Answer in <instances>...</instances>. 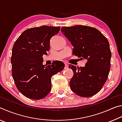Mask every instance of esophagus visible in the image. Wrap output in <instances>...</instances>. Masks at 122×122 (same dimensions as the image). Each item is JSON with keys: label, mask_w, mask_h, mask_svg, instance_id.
Returning a JSON list of instances; mask_svg holds the SVG:
<instances>
[{"label": "esophagus", "mask_w": 122, "mask_h": 122, "mask_svg": "<svg viewBox=\"0 0 122 122\" xmlns=\"http://www.w3.org/2000/svg\"><path fill=\"white\" fill-rule=\"evenodd\" d=\"M68 67V64L65 63V69H67Z\"/></svg>", "instance_id": "34e87169"}]
</instances>
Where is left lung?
<instances>
[{"instance_id":"obj_1","label":"left lung","mask_w":122,"mask_h":122,"mask_svg":"<svg viewBox=\"0 0 122 122\" xmlns=\"http://www.w3.org/2000/svg\"><path fill=\"white\" fill-rule=\"evenodd\" d=\"M61 30L74 47L73 54L86 60L83 67L69 66L74 73L70 87L80 96L95 95L106 83L110 71L111 53L108 40L90 26L62 27Z\"/></svg>"}]
</instances>
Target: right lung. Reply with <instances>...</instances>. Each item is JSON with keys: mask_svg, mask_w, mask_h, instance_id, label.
Masks as SVG:
<instances>
[{"mask_svg": "<svg viewBox=\"0 0 122 122\" xmlns=\"http://www.w3.org/2000/svg\"><path fill=\"white\" fill-rule=\"evenodd\" d=\"M60 27L42 26L25 30L15 41L12 51V76L16 88L25 96L40 100L51 88V78L65 67L61 61L43 65V55L50 49V40Z\"/></svg>", "mask_w": 122, "mask_h": 122, "instance_id": "obj_1", "label": "right lung"}]
</instances>
